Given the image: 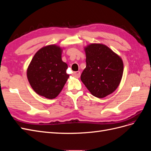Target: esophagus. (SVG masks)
I'll use <instances>...</instances> for the list:
<instances>
[{
  "label": "esophagus",
  "mask_w": 151,
  "mask_h": 151,
  "mask_svg": "<svg viewBox=\"0 0 151 151\" xmlns=\"http://www.w3.org/2000/svg\"><path fill=\"white\" fill-rule=\"evenodd\" d=\"M72 75H73V76L77 77V78H79V77L81 76V72L79 71L74 72L72 73Z\"/></svg>",
  "instance_id": "esophagus-1"
}]
</instances>
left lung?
<instances>
[{"mask_svg": "<svg viewBox=\"0 0 151 151\" xmlns=\"http://www.w3.org/2000/svg\"><path fill=\"white\" fill-rule=\"evenodd\" d=\"M84 50L86 67L81 80L94 96L103 98L119 86L123 72V60L103 44L91 43Z\"/></svg>", "mask_w": 151, "mask_h": 151, "instance_id": "left-lung-1", "label": "left lung"}]
</instances>
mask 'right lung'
Masks as SVG:
<instances>
[{
  "label": "right lung",
  "instance_id": "right-lung-1",
  "mask_svg": "<svg viewBox=\"0 0 151 151\" xmlns=\"http://www.w3.org/2000/svg\"><path fill=\"white\" fill-rule=\"evenodd\" d=\"M62 48L50 45L35 53L27 69V77L31 88L38 94L48 99L60 94L69 77L68 65L62 60Z\"/></svg>",
  "mask_w": 151,
  "mask_h": 151
}]
</instances>
